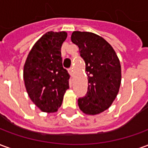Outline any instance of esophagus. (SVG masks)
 Instances as JSON below:
<instances>
[{"label":"esophagus","instance_id":"obj_1","mask_svg":"<svg viewBox=\"0 0 148 148\" xmlns=\"http://www.w3.org/2000/svg\"><path fill=\"white\" fill-rule=\"evenodd\" d=\"M69 73H70V74H71V76H73V74H74V71H73V68L71 67L69 69Z\"/></svg>","mask_w":148,"mask_h":148}]
</instances>
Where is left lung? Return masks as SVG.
I'll return each instance as SVG.
<instances>
[{"mask_svg":"<svg viewBox=\"0 0 148 148\" xmlns=\"http://www.w3.org/2000/svg\"><path fill=\"white\" fill-rule=\"evenodd\" d=\"M71 41L79 47L88 76L86 95L77 100L79 109L87 115L108 109L116 99L121 82L120 60L109 42L98 35L74 32Z\"/></svg>","mask_w":148,"mask_h":148,"instance_id":"1","label":"left lung"}]
</instances>
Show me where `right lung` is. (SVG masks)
Returning <instances> with one entry per match:
<instances>
[{
    "instance_id": "1",
    "label": "right lung",
    "mask_w": 148,
    "mask_h": 148,
    "mask_svg": "<svg viewBox=\"0 0 148 148\" xmlns=\"http://www.w3.org/2000/svg\"><path fill=\"white\" fill-rule=\"evenodd\" d=\"M66 32H48L37 41L24 66V81L30 99L41 111L55 112L69 89L70 75L62 66L61 47Z\"/></svg>"
}]
</instances>
